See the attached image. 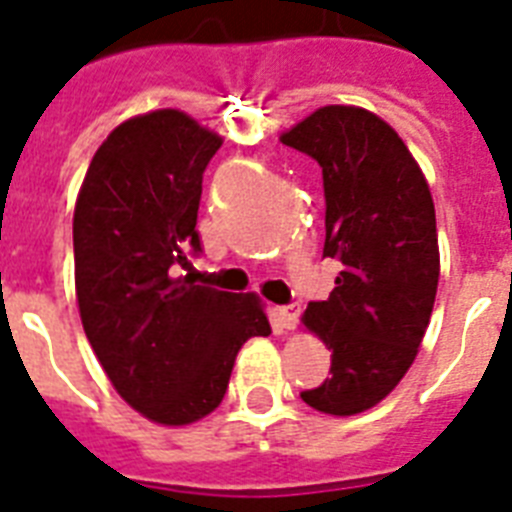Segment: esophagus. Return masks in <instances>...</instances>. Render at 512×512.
I'll return each mask as SVG.
<instances>
[{
    "label": "esophagus",
    "mask_w": 512,
    "mask_h": 512,
    "mask_svg": "<svg viewBox=\"0 0 512 512\" xmlns=\"http://www.w3.org/2000/svg\"><path fill=\"white\" fill-rule=\"evenodd\" d=\"M300 313H303V305L300 303L279 305L276 308V324H279V329H295L297 321H300Z\"/></svg>",
    "instance_id": "1"
}]
</instances>
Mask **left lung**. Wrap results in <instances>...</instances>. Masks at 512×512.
<instances>
[{"mask_svg": "<svg viewBox=\"0 0 512 512\" xmlns=\"http://www.w3.org/2000/svg\"><path fill=\"white\" fill-rule=\"evenodd\" d=\"M281 143L319 162L324 257L342 268L327 300L308 303L303 316L332 350V366L300 398L348 417L396 388L425 337L438 289L433 196L404 140L364 108H319Z\"/></svg>", "mask_w": 512, "mask_h": 512, "instance_id": "8db88e82", "label": "left lung"}]
</instances>
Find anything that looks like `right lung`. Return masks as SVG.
<instances>
[{
  "label": "right lung",
  "instance_id": "1",
  "mask_svg": "<svg viewBox=\"0 0 512 512\" xmlns=\"http://www.w3.org/2000/svg\"><path fill=\"white\" fill-rule=\"evenodd\" d=\"M220 143L183 111L135 116L92 156L76 199L84 335L119 396L162 425L217 409L241 345L271 335L255 295L177 276L201 255V177Z\"/></svg>",
  "mask_w": 512,
  "mask_h": 512
}]
</instances>
